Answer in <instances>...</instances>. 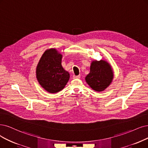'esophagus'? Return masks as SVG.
<instances>
[{
    "label": "esophagus",
    "mask_w": 148,
    "mask_h": 148,
    "mask_svg": "<svg viewBox=\"0 0 148 148\" xmlns=\"http://www.w3.org/2000/svg\"><path fill=\"white\" fill-rule=\"evenodd\" d=\"M80 77V75H73V79H79Z\"/></svg>",
    "instance_id": "esophagus-1"
}]
</instances>
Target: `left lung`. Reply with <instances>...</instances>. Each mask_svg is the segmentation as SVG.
Segmentation results:
<instances>
[{
  "mask_svg": "<svg viewBox=\"0 0 148 148\" xmlns=\"http://www.w3.org/2000/svg\"><path fill=\"white\" fill-rule=\"evenodd\" d=\"M113 78V72L110 64L105 60L92 61L90 73L85 80L91 88L96 91H102L110 85Z\"/></svg>",
  "mask_w": 148,
  "mask_h": 148,
  "instance_id": "left-lung-1",
  "label": "left lung"
}]
</instances>
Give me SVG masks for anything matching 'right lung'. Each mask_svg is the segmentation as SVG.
I'll return each instance as SVG.
<instances>
[{"mask_svg": "<svg viewBox=\"0 0 148 148\" xmlns=\"http://www.w3.org/2000/svg\"><path fill=\"white\" fill-rule=\"evenodd\" d=\"M62 55L55 49L42 54L36 67V78L42 88L51 93L63 90L69 79V74L62 66Z\"/></svg>", "mask_w": 148, "mask_h": 148, "instance_id": "add662e5", "label": "right lung"}]
</instances>
